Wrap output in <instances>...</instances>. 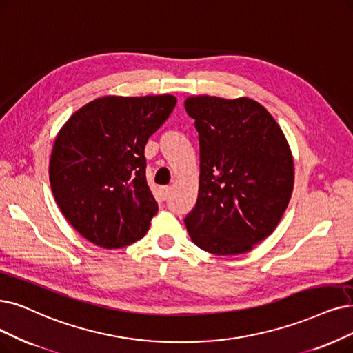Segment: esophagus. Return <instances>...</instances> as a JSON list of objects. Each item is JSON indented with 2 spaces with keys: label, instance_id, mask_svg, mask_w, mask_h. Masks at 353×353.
Masks as SVG:
<instances>
[{
  "label": "esophagus",
  "instance_id": "1",
  "mask_svg": "<svg viewBox=\"0 0 353 353\" xmlns=\"http://www.w3.org/2000/svg\"><path fill=\"white\" fill-rule=\"evenodd\" d=\"M162 200H168L169 199V192H171V187H161L159 188Z\"/></svg>",
  "mask_w": 353,
  "mask_h": 353
}]
</instances>
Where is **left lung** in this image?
Masks as SVG:
<instances>
[{
    "label": "left lung",
    "instance_id": "8db88e82",
    "mask_svg": "<svg viewBox=\"0 0 353 353\" xmlns=\"http://www.w3.org/2000/svg\"><path fill=\"white\" fill-rule=\"evenodd\" d=\"M200 142V188L185 217L191 241L241 255L270 236L290 203L294 162L275 119L250 98L199 95L184 103Z\"/></svg>",
    "mask_w": 353,
    "mask_h": 353
}]
</instances>
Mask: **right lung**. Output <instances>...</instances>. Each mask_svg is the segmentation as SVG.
Instances as JSON below:
<instances>
[{
	"label": "right lung",
	"instance_id": "obj_1",
	"mask_svg": "<svg viewBox=\"0 0 353 353\" xmlns=\"http://www.w3.org/2000/svg\"><path fill=\"white\" fill-rule=\"evenodd\" d=\"M175 104L168 94L107 95L74 112L56 136L52 192L65 219L91 243L117 249L149 230L158 203L146 182L145 146Z\"/></svg>",
	"mask_w": 353,
	"mask_h": 353
}]
</instances>
